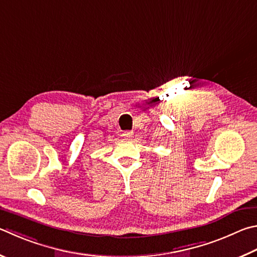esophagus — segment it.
<instances>
[{
    "instance_id": "esophagus-1",
    "label": "esophagus",
    "mask_w": 257,
    "mask_h": 257,
    "mask_svg": "<svg viewBox=\"0 0 257 257\" xmlns=\"http://www.w3.org/2000/svg\"><path fill=\"white\" fill-rule=\"evenodd\" d=\"M122 136H123V138H125V139H130V138H132V137L134 136V133H133V132H124V133L122 134Z\"/></svg>"
}]
</instances>
